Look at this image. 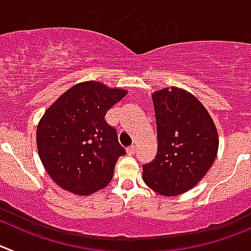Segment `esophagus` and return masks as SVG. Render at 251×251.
Here are the masks:
<instances>
[{
    "instance_id": "esophagus-1",
    "label": "esophagus",
    "mask_w": 251,
    "mask_h": 251,
    "mask_svg": "<svg viewBox=\"0 0 251 251\" xmlns=\"http://www.w3.org/2000/svg\"><path fill=\"white\" fill-rule=\"evenodd\" d=\"M135 152H136V147L133 146V145H131L127 149V153L130 154V156H132V154H135Z\"/></svg>"
}]
</instances>
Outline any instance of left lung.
Masks as SVG:
<instances>
[{"mask_svg": "<svg viewBox=\"0 0 251 251\" xmlns=\"http://www.w3.org/2000/svg\"><path fill=\"white\" fill-rule=\"evenodd\" d=\"M157 124V154L144 165L145 183L162 196H178L207 175L218 153L219 137L202 102L171 86L152 94Z\"/></svg>", "mask_w": 251, "mask_h": 251, "instance_id": "obj_1", "label": "left lung"}]
</instances>
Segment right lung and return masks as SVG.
Returning a JSON list of instances; mask_svg holds the SVG:
<instances>
[{"label": "right lung", "instance_id": "obj_1", "mask_svg": "<svg viewBox=\"0 0 251 251\" xmlns=\"http://www.w3.org/2000/svg\"><path fill=\"white\" fill-rule=\"evenodd\" d=\"M126 94L100 81H83L46 110L37 126V149L47 173L60 188L90 196L110 183L125 149L105 115Z\"/></svg>", "mask_w": 251, "mask_h": 251}]
</instances>
